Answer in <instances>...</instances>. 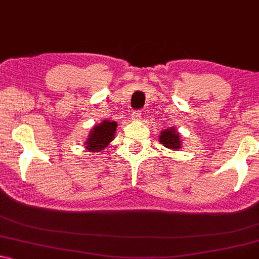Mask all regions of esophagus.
Returning a JSON list of instances; mask_svg holds the SVG:
<instances>
[{
	"label": "esophagus",
	"mask_w": 259,
	"mask_h": 259,
	"mask_svg": "<svg viewBox=\"0 0 259 259\" xmlns=\"http://www.w3.org/2000/svg\"><path fill=\"white\" fill-rule=\"evenodd\" d=\"M142 119V113L139 110H136L132 113V120L133 121H140Z\"/></svg>",
	"instance_id": "1"
}]
</instances>
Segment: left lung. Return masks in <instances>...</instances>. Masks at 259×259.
Here are the masks:
<instances>
[{"label": "left lung", "mask_w": 259, "mask_h": 259, "mask_svg": "<svg viewBox=\"0 0 259 259\" xmlns=\"http://www.w3.org/2000/svg\"><path fill=\"white\" fill-rule=\"evenodd\" d=\"M158 140L165 148L169 150H174V151H178L183 146V140L180 138V133L178 132L175 127H167L165 130L161 131Z\"/></svg>", "instance_id": "left-lung-1"}]
</instances>
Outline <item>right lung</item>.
<instances>
[{
  "label": "right lung",
  "mask_w": 259,
  "mask_h": 259,
  "mask_svg": "<svg viewBox=\"0 0 259 259\" xmlns=\"http://www.w3.org/2000/svg\"><path fill=\"white\" fill-rule=\"evenodd\" d=\"M116 127L117 123L110 120H103L101 123L95 124L85 140V149L90 152H100L108 148L115 138Z\"/></svg>",
  "instance_id": "right-lung-1"
}]
</instances>
